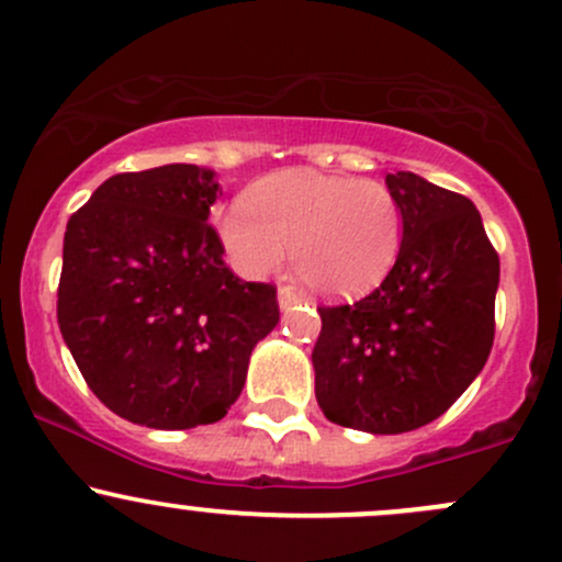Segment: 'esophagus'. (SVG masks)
<instances>
[{
	"instance_id": "obj_1",
	"label": "esophagus",
	"mask_w": 562,
	"mask_h": 562,
	"mask_svg": "<svg viewBox=\"0 0 562 562\" xmlns=\"http://www.w3.org/2000/svg\"><path fill=\"white\" fill-rule=\"evenodd\" d=\"M300 303V294L294 292L292 286H281L279 289V305L283 307V311H286V307H292V305H297Z\"/></svg>"
}]
</instances>
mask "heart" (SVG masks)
<instances>
[{
	"label": "heart",
	"instance_id": "b5f03b06",
	"mask_svg": "<svg viewBox=\"0 0 562 562\" xmlns=\"http://www.w3.org/2000/svg\"><path fill=\"white\" fill-rule=\"evenodd\" d=\"M246 276L281 268L286 249L305 286L351 297L375 289L402 249V206L389 184L292 168L265 177L220 222Z\"/></svg>",
	"mask_w": 562,
	"mask_h": 562
}]
</instances>
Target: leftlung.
I'll list each match as a JSON object with an SVG mask.
<instances>
[{"label": "left lung", "instance_id": "obj_1", "mask_svg": "<svg viewBox=\"0 0 562 562\" xmlns=\"http://www.w3.org/2000/svg\"><path fill=\"white\" fill-rule=\"evenodd\" d=\"M385 184L402 206L400 257L367 297L318 307L313 370L331 424L402 434L448 413L485 367L498 255L469 198L409 171Z\"/></svg>", "mask_w": 562, "mask_h": 562}]
</instances>
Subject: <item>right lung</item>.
Wrapping results in <instances>:
<instances>
[{"mask_svg": "<svg viewBox=\"0 0 562 562\" xmlns=\"http://www.w3.org/2000/svg\"><path fill=\"white\" fill-rule=\"evenodd\" d=\"M216 192L214 171L187 162L114 173L66 225L58 327L88 389L131 424L225 418L279 324L273 283L222 259Z\"/></svg>", "mask_w": 562, "mask_h": 562, "instance_id": "add662e5", "label": "right lung"}]
</instances>
